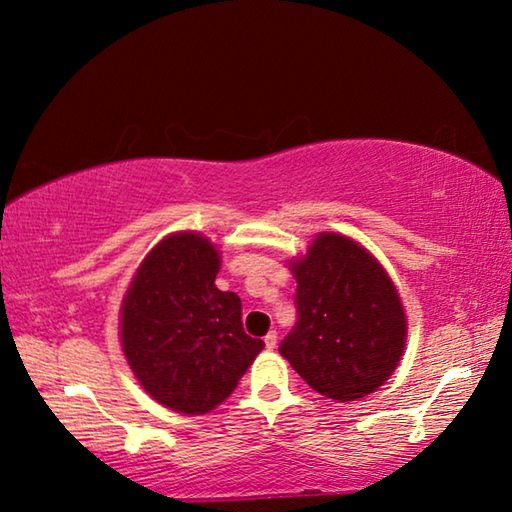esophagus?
Returning a JSON list of instances; mask_svg holds the SVG:
<instances>
[{
  "label": "esophagus",
  "mask_w": 512,
  "mask_h": 512,
  "mask_svg": "<svg viewBox=\"0 0 512 512\" xmlns=\"http://www.w3.org/2000/svg\"><path fill=\"white\" fill-rule=\"evenodd\" d=\"M264 343H266L268 350H273L275 345H277V334H275V332H268V334L264 336Z\"/></svg>",
  "instance_id": "esophagus-1"
}]
</instances>
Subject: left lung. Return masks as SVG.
<instances>
[{
    "mask_svg": "<svg viewBox=\"0 0 512 512\" xmlns=\"http://www.w3.org/2000/svg\"><path fill=\"white\" fill-rule=\"evenodd\" d=\"M291 273L298 323L280 343L282 357L329 400L377 391L406 343L404 307L384 266L354 239L320 232Z\"/></svg>",
    "mask_w": 512,
    "mask_h": 512,
    "instance_id": "8db88e82",
    "label": "left lung"
}]
</instances>
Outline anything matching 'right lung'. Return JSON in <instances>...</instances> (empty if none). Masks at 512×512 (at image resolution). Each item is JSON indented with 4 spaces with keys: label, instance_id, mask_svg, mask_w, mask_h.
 Returning a JSON list of instances; mask_svg holds the SVG:
<instances>
[{
    "label": "right lung",
    "instance_id": "1",
    "mask_svg": "<svg viewBox=\"0 0 512 512\" xmlns=\"http://www.w3.org/2000/svg\"><path fill=\"white\" fill-rule=\"evenodd\" d=\"M221 259L196 232L164 237L121 302V350L155 402L185 415L216 409L264 348L241 323L237 293L216 289Z\"/></svg>",
    "mask_w": 512,
    "mask_h": 512
}]
</instances>
